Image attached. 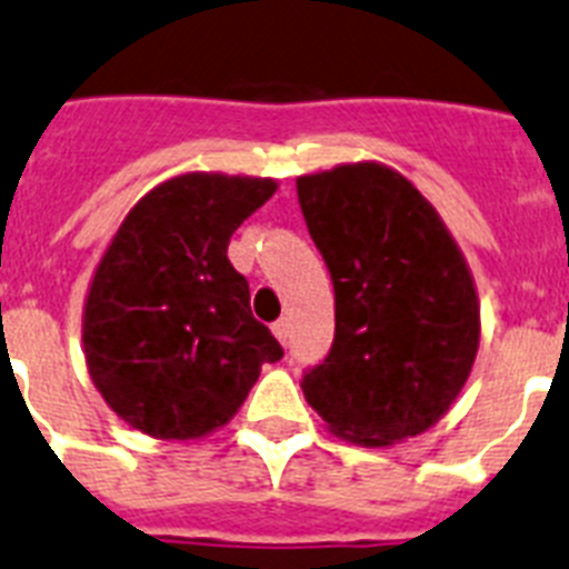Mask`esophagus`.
<instances>
[{
	"mask_svg": "<svg viewBox=\"0 0 569 569\" xmlns=\"http://www.w3.org/2000/svg\"><path fill=\"white\" fill-rule=\"evenodd\" d=\"M271 332H274V338L286 346V340H289V320H278V323H271Z\"/></svg>",
	"mask_w": 569,
	"mask_h": 569,
	"instance_id": "obj_1",
	"label": "esophagus"
}]
</instances>
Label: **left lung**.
<instances>
[{"label":"left lung","mask_w":569,"mask_h":569,"mask_svg":"<svg viewBox=\"0 0 569 569\" xmlns=\"http://www.w3.org/2000/svg\"><path fill=\"white\" fill-rule=\"evenodd\" d=\"M298 200L335 286V340L303 375L335 435L389 447L427 432L476 363L481 309L432 202L380 162L298 177Z\"/></svg>","instance_id":"8db88e82"}]
</instances>
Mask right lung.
<instances>
[{"label":"right lung","mask_w":569,"mask_h":569,"mask_svg":"<svg viewBox=\"0 0 569 569\" xmlns=\"http://www.w3.org/2000/svg\"><path fill=\"white\" fill-rule=\"evenodd\" d=\"M278 182L171 177L128 211L93 271L82 346L93 387L122 421L189 441L234 418L263 363L283 358L254 320L229 240Z\"/></svg>","instance_id":"add662e5"}]
</instances>
